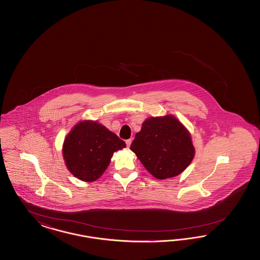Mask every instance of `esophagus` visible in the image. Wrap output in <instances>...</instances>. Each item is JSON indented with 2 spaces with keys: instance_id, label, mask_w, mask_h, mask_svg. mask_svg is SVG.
Returning <instances> with one entry per match:
<instances>
[{
  "instance_id": "34e87169",
  "label": "esophagus",
  "mask_w": 260,
  "mask_h": 260,
  "mask_svg": "<svg viewBox=\"0 0 260 260\" xmlns=\"http://www.w3.org/2000/svg\"><path fill=\"white\" fill-rule=\"evenodd\" d=\"M132 139H127V140H125V144H126V147L128 148L129 146H131V144H132Z\"/></svg>"
}]
</instances>
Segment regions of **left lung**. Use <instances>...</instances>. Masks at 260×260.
<instances>
[{"mask_svg":"<svg viewBox=\"0 0 260 260\" xmlns=\"http://www.w3.org/2000/svg\"><path fill=\"white\" fill-rule=\"evenodd\" d=\"M131 150L149 173L158 179L180 174L195 155L189 132L172 115L152 117L144 121Z\"/></svg>","mask_w":260,"mask_h":260,"instance_id":"1","label":"left lung"}]
</instances>
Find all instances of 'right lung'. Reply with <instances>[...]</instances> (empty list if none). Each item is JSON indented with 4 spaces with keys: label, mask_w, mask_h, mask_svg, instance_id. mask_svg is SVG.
Wrapping results in <instances>:
<instances>
[{
    "label": "right lung",
    "mask_w": 260,
    "mask_h": 260,
    "mask_svg": "<svg viewBox=\"0 0 260 260\" xmlns=\"http://www.w3.org/2000/svg\"><path fill=\"white\" fill-rule=\"evenodd\" d=\"M125 147L124 140L98 122L76 124L63 143V158L67 169L77 178L91 182L102 175L113 153Z\"/></svg>",
    "instance_id": "right-lung-1"
}]
</instances>
